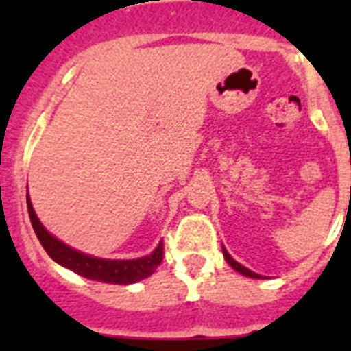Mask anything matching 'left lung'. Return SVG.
<instances>
[{
	"label": "left lung",
	"mask_w": 351,
	"mask_h": 351,
	"mask_svg": "<svg viewBox=\"0 0 351 351\" xmlns=\"http://www.w3.org/2000/svg\"><path fill=\"white\" fill-rule=\"evenodd\" d=\"M224 256H226V261H228V264H230V266L233 267L234 271L242 273V275H245V277H251V278H258V277H261V275H256V273H253V271H251V269L244 267V266H242V264H239V262H237V261H233V256H231L230 253H228V251H226V250H224Z\"/></svg>",
	"instance_id": "8db88e82"
}]
</instances>
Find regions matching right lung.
Listing matches in <instances>:
<instances>
[{"mask_svg":"<svg viewBox=\"0 0 351 351\" xmlns=\"http://www.w3.org/2000/svg\"><path fill=\"white\" fill-rule=\"evenodd\" d=\"M27 208H29V217L36 237L52 261H56L58 264H62V266L69 267L71 271L78 273L85 278H90V280H100V282L109 284L138 282V280L153 275L154 269L160 266V262L164 258V242H160L158 247L151 255L134 258V261H106V258L84 255V253H80V251L73 250V247H69L58 239H54L41 226L34 209H32L30 198H27Z\"/></svg>","mask_w":351,"mask_h":351,"instance_id":"obj_1","label":"right lung"}]
</instances>
